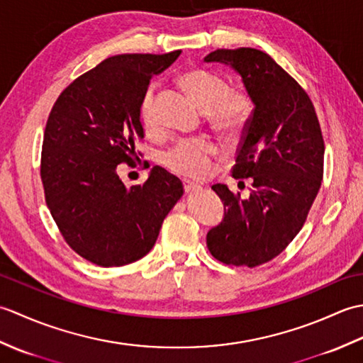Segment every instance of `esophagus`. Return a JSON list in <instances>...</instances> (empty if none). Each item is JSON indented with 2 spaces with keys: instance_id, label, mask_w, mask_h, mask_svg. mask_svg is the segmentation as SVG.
Instances as JSON below:
<instances>
[{
  "instance_id": "34e87169",
  "label": "esophagus",
  "mask_w": 363,
  "mask_h": 363,
  "mask_svg": "<svg viewBox=\"0 0 363 363\" xmlns=\"http://www.w3.org/2000/svg\"><path fill=\"white\" fill-rule=\"evenodd\" d=\"M184 190H186L187 194H191V191L201 190V186H198V184H194V182H190V181H184Z\"/></svg>"
}]
</instances>
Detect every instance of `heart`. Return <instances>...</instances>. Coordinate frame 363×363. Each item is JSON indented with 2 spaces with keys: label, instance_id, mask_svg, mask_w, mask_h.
<instances>
[{
  "label": "heart",
  "instance_id": "1",
  "mask_svg": "<svg viewBox=\"0 0 363 363\" xmlns=\"http://www.w3.org/2000/svg\"><path fill=\"white\" fill-rule=\"evenodd\" d=\"M179 84L190 98L209 113L211 125L221 135L235 138L243 133L252 112V101L245 90L229 87L221 74L201 67L184 70L179 74ZM142 120L148 133H156V98L152 90L143 98ZM215 156L217 145L211 138L198 137L173 145L162 154V164L176 174L199 179L211 172Z\"/></svg>",
  "mask_w": 363,
  "mask_h": 363
}]
</instances>
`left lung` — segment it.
Instances as JSON below:
<instances>
[{
	"label": "left lung",
	"mask_w": 363,
	"mask_h": 363,
	"mask_svg": "<svg viewBox=\"0 0 363 363\" xmlns=\"http://www.w3.org/2000/svg\"><path fill=\"white\" fill-rule=\"evenodd\" d=\"M204 60L233 67L254 103L233 167L234 179L251 177L250 196L212 186L225 217L207 233V248L223 264L254 268L279 256L304 226L321 187L325 140L309 95L267 52L217 50Z\"/></svg>",
	"instance_id": "left-lung-1"
}]
</instances>
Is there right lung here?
Returning <instances> with one entry per match:
<instances>
[{"instance_id":"right-lung-1","label":"right lung","mask_w":363,"mask_h":363,"mask_svg":"<svg viewBox=\"0 0 363 363\" xmlns=\"http://www.w3.org/2000/svg\"><path fill=\"white\" fill-rule=\"evenodd\" d=\"M179 54L107 57L67 86L50 112L40 159L45 201L64 240L91 264L121 267L146 256L182 196L181 181L162 167L129 189L117 174L118 164L134 167L140 154L150 81Z\"/></svg>"}]
</instances>
